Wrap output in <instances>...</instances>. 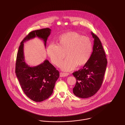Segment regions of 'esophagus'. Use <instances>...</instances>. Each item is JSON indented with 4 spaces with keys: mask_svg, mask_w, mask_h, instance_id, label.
<instances>
[{
    "mask_svg": "<svg viewBox=\"0 0 125 125\" xmlns=\"http://www.w3.org/2000/svg\"><path fill=\"white\" fill-rule=\"evenodd\" d=\"M68 75H69V73H62V72H61L60 73V77L67 76Z\"/></svg>",
    "mask_w": 125,
    "mask_h": 125,
    "instance_id": "obj_1",
    "label": "esophagus"
}]
</instances>
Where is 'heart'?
I'll return each instance as SVG.
<instances>
[{
  "label": "heart",
  "instance_id": "obj_1",
  "mask_svg": "<svg viewBox=\"0 0 125 125\" xmlns=\"http://www.w3.org/2000/svg\"><path fill=\"white\" fill-rule=\"evenodd\" d=\"M92 51V43L89 37L75 32L62 35L59 38L58 44L51 42L46 49L49 57L57 66L60 65L66 55L68 57L61 66L62 69L66 71H71L77 65H85L89 60Z\"/></svg>",
  "mask_w": 125,
  "mask_h": 125
}]
</instances>
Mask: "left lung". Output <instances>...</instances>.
I'll use <instances>...</instances> for the list:
<instances>
[{
	"label": "left lung",
	"mask_w": 125,
	"mask_h": 125,
	"mask_svg": "<svg viewBox=\"0 0 125 125\" xmlns=\"http://www.w3.org/2000/svg\"><path fill=\"white\" fill-rule=\"evenodd\" d=\"M94 39L93 52L83 68L73 73L76 83L73 94L78 97L87 98L94 95L101 88L106 69L107 60L99 38L91 32Z\"/></svg>",
	"instance_id": "8db88e82"
}]
</instances>
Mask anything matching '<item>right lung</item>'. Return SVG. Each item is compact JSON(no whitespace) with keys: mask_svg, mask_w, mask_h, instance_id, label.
<instances>
[{"mask_svg":"<svg viewBox=\"0 0 125 125\" xmlns=\"http://www.w3.org/2000/svg\"><path fill=\"white\" fill-rule=\"evenodd\" d=\"M51 31L45 28L30 32L21 42L17 55L15 73L19 83L25 95L36 102L45 100L52 95L60 73L48 60L36 66L28 65L24 60L23 43L38 37L43 40L46 47Z\"/></svg>","mask_w":125,"mask_h":125,"instance_id":"obj_1","label":"right lung"}]
</instances>
